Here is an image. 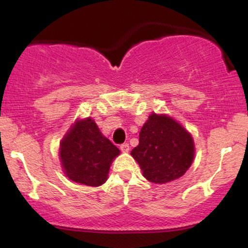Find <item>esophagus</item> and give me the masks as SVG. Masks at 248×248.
<instances>
[{
	"label": "esophagus",
	"instance_id": "1",
	"mask_svg": "<svg viewBox=\"0 0 248 248\" xmlns=\"http://www.w3.org/2000/svg\"><path fill=\"white\" fill-rule=\"evenodd\" d=\"M120 150H121L122 153H128V152H129V144H128V143L121 144V146H120Z\"/></svg>",
	"mask_w": 248,
	"mask_h": 248
}]
</instances>
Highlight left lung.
Listing matches in <instances>:
<instances>
[{
  "label": "left lung",
  "instance_id": "obj_1",
  "mask_svg": "<svg viewBox=\"0 0 248 248\" xmlns=\"http://www.w3.org/2000/svg\"><path fill=\"white\" fill-rule=\"evenodd\" d=\"M153 183L164 184L183 176L195 156L191 134L177 121L153 113L141 128L139 146L130 153Z\"/></svg>",
  "mask_w": 248,
  "mask_h": 248
}]
</instances>
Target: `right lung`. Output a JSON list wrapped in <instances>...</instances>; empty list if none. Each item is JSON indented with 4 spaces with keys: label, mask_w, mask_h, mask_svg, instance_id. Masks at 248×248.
Instances as JSON below:
<instances>
[{
    "label": "right lung",
    "mask_w": 248,
    "mask_h": 248,
    "mask_svg": "<svg viewBox=\"0 0 248 248\" xmlns=\"http://www.w3.org/2000/svg\"><path fill=\"white\" fill-rule=\"evenodd\" d=\"M120 150L91 118L77 120L61 142L59 157L65 175L71 181L88 186L106 182L112 162Z\"/></svg>",
    "instance_id": "add662e5"
}]
</instances>
